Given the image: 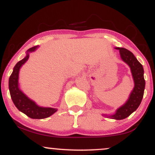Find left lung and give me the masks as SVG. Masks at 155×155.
Returning a JSON list of instances; mask_svg holds the SVG:
<instances>
[{"instance_id":"obj_1","label":"left lung","mask_w":155,"mask_h":155,"mask_svg":"<svg viewBox=\"0 0 155 155\" xmlns=\"http://www.w3.org/2000/svg\"><path fill=\"white\" fill-rule=\"evenodd\" d=\"M117 49L120 50V56L122 60L126 63L130 68L135 86L133 91L131 92L128 100L116 111V113L112 115H104L110 117L114 120H120L127 118L133 112L138 108L141 102L145 89V80L143 77V68L142 65L136 59L134 54L130 51L124 48L117 47Z\"/></svg>"}]
</instances>
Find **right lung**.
<instances>
[{"label": "right lung", "instance_id": "right-lung-1", "mask_svg": "<svg viewBox=\"0 0 155 155\" xmlns=\"http://www.w3.org/2000/svg\"><path fill=\"white\" fill-rule=\"evenodd\" d=\"M38 48V46H35L32 48H30L27 51L25 58L22 60L19 61L16 64L14 68L12 74H11L9 80H8V88L11 97L15 106L19 109V111H22L27 116L32 119H44L50 117L53 114L55 113L58 109L54 108H47L38 106L33 101L28 98L19 88V69L29 58V53L34 51Z\"/></svg>", "mask_w": 155, "mask_h": 155}]
</instances>
